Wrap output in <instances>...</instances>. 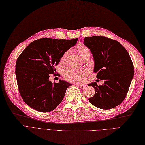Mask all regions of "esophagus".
Segmentation results:
<instances>
[{"instance_id":"34e87169","label":"esophagus","mask_w":145,"mask_h":145,"mask_svg":"<svg viewBox=\"0 0 145 145\" xmlns=\"http://www.w3.org/2000/svg\"><path fill=\"white\" fill-rule=\"evenodd\" d=\"M79 87L81 88H84L86 87V85H83V84H76Z\"/></svg>"}]
</instances>
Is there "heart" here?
Listing matches in <instances>:
<instances>
[{"mask_svg":"<svg viewBox=\"0 0 145 145\" xmlns=\"http://www.w3.org/2000/svg\"><path fill=\"white\" fill-rule=\"evenodd\" d=\"M78 51L82 58H84L86 54H90V50L87 47L82 46L78 47ZM68 54V52H66L61 56L60 62L64 63ZM88 74V71L86 69H76L70 68L65 71L64 72V78L66 80L71 82H79Z\"/></svg>","mask_w":145,"mask_h":145,"instance_id":"heart-1","label":"heart"}]
</instances>
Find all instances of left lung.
I'll return each instance as SVG.
<instances>
[{
  "label": "left lung",
  "mask_w": 145,
  "mask_h": 145,
  "mask_svg": "<svg viewBox=\"0 0 145 145\" xmlns=\"http://www.w3.org/2000/svg\"><path fill=\"white\" fill-rule=\"evenodd\" d=\"M83 43L92 54L97 78L104 80L103 85L88 84L95 90L89 101L100 109L114 108L126 97L134 76L130 55L120 43L103 36L85 37Z\"/></svg>",
  "instance_id": "8db88e82"
}]
</instances>
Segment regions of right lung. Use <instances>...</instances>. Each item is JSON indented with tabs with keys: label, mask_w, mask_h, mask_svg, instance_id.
Here are the masks:
<instances>
[{
	"label": "right lung",
	"mask_w": 145,
	"mask_h": 145,
	"mask_svg": "<svg viewBox=\"0 0 145 145\" xmlns=\"http://www.w3.org/2000/svg\"><path fill=\"white\" fill-rule=\"evenodd\" d=\"M78 39L58 40L43 38L30 43L19 56L15 74L19 92L28 105L40 112L54 110L63 99L69 86L60 79L58 83L49 80L61 56L76 44Z\"/></svg>",
	"instance_id": "right-lung-1"
}]
</instances>
